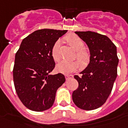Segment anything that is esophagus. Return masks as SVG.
I'll use <instances>...</instances> for the list:
<instances>
[{
	"label": "esophagus",
	"mask_w": 128,
	"mask_h": 128,
	"mask_svg": "<svg viewBox=\"0 0 128 128\" xmlns=\"http://www.w3.org/2000/svg\"><path fill=\"white\" fill-rule=\"evenodd\" d=\"M73 77H74L73 75H65V78H66V80H68L70 78H72Z\"/></svg>",
	"instance_id": "34e87169"
}]
</instances>
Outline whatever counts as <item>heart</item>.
Masks as SVG:
<instances>
[{"instance_id": "heart-1", "label": "heart", "mask_w": 128, "mask_h": 128, "mask_svg": "<svg viewBox=\"0 0 128 128\" xmlns=\"http://www.w3.org/2000/svg\"><path fill=\"white\" fill-rule=\"evenodd\" d=\"M68 42L76 50V58L82 65H85L89 61V54L85 48V42L82 38L76 35H71L67 38ZM61 45L60 40H58L53 45L52 48V57L55 60L60 59V48ZM80 68V64L78 61H67L60 60L56 65V70L63 74H70L76 71Z\"/></svg>"}]
</instances>
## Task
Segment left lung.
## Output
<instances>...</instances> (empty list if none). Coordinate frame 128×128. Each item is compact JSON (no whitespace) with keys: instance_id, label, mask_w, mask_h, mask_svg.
Instances as JSON below:
<instances>
[{"instance_id":"obj_1","label":"left lung","mask_w":128,"mask_h":128,"mask_svg":"<svg viewBox=\"0 0 128 128\" xmlns=\"http://www.w3.org/2000/svg\"><path fill=\"white\" fill-rule=\"evenodd\" d=\"M88 46L90 63L82 76L74 78L78 88L72 93V100L77 107L84 110L97 109L107 100L117 77L118 58L115 44L105 35L97 32H75Z\"/></svg>"}]
</instances>
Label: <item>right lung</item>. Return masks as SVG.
<instances>
[{"label":"right lung","mask_w":128,"mask_h":128,"mask_svg":"<svg viewBox=\"0 0 128 128\" xmlns=\"http://www.w3.org/2000/svg\"><path fill=\"white\" fill-rule=\"evenodd\" d=\"M66 32L54 29L34 31L23 39L16 53L14 84L19 99L29 110L42 112L50 108L57 90L66 80L61 73H50L55 67L53 45Z\"/></svg>","instance_id":"add662e5"}]
</instances>
